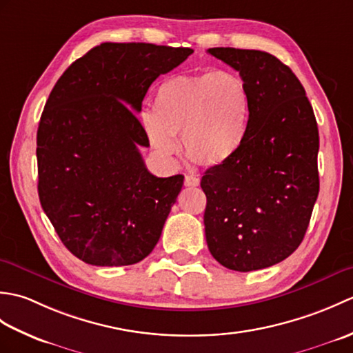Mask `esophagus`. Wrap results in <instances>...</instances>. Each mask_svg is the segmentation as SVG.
<instances>
[{"instance_id":"34e87169","label":"esophagus","mask_w":353,"mask_h":353,"mask_svg":"<svg viewBox=\"0 0 353 353\" xmlns=\"http://www.w3.org/2000/svg\"><path fill=\"white\" fill-rule=\"evenodd\" d=\"M200 179L194 174H186L185 176V186H199Z\"/></svg>"}]
</instances>
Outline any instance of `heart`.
<instances>
[{
  "instance_id": "b5f03b06",
  "label": "heart",
  "mask_w": 353,
  "mask_h": 353,
  "mask_svg": "<svg viewBox=\"0 0 353 353\" xmlns=\"http://www.w3.org/2000/svg\"><path fill=\"white\" fill-rule=\"evenodd\" d=\"M250 97L241 77L229 71L176 74L157 86L152 115L144 117L148 139L162 156L182 152L196 167L228 162L241 148Z\"/></svg>"
}]
</instances>
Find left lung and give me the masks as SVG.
I'll list each match as a JSON object with an SVG mask.
<instances>
[{
    "mask_svg": "<svg viewBox=\"0 0 353 353\" xmlns=\"http://www.w3.org/2000/svg\"><path fill=\"white\" fill-rule=\"evenodd\" d=\"M236 70L250 97L241 148L205 171V235L212 256L235 272L288 258L308 229L319 196V129L301 81L259 50L209 48Z\"/></svg>",
    "mask_w": 353,
    "mask_h": 353,
    "instance_id": "1",
    "label": "left lung"
}]
</instances>
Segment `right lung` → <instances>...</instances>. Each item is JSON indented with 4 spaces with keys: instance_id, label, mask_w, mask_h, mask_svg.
I'll list each match as a JSON object with an SVG mask.
<instances>
[{
    "instance_id": "right-lung-1",
    "label": "right lung",
    "mask_w": 353,
    "mask_h": 353,
    "mask_svg": "<svg viewBox=\"0 0 353 353\" xmlns=\"http://www.w3.org/2000/svg\"><path fill=\"white\" fill-rule=\"evenodd\" d=\"M192 52L104 42L52 88L37 127V192L63 245L86 264H137L159 241L183 176L147 170L137 114L150 85Z\"/></svg>"
}]
</instances>
